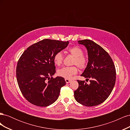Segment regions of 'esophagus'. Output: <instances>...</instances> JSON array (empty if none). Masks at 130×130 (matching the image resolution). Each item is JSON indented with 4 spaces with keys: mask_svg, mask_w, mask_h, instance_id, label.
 I'll list each match as a JSON object with an SVG mask.
<instances>
[{
    "mask_svg": "<svg viewBox=\"0 0 130 130\" xmlns=\"http://www.w3.org/2000/svg\"><path fill=\"white\" fill-rule=\"evenodd\" d=\"M65 81H66V83H67V84H68V83H69V82H71V80H69V79H67V78H66V79H65Z\"/></svg>",
    "mask_w": 130,
    "mask_h": 130,
    "instance_id": "34e87169",
    "label": "esophagus"
}]
</instances>
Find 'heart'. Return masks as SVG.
I'll return each mask as SVG.
<instances>
[{
  "label": "heart",
  "instance_id": "b5f03b06",
  "mask_svg": "<svg viewBox=\"0 0 130 130\" xmlns=\"http://www.w3.org/2000/svg\"><path fill=\"white\" fill-rule=\"evenodd\" d=\"M69 52L75 57L73 64H76L80 69L85 68L87 65V60L83 56L84 53L80 48L74 46L69 49ZM63 55L61 52L57 53L54 57V62L56 65L60 66L63 62ZM78 69L76 67H64L58 70L57 74L59 76L70 79L72 76L77 73Z\"/></svg>",
  "mask_w": 130,
  "mask_h": 130
}]
</instances>
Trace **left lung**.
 Segmentation results:
<instances>
[{
  "label": "left lung",
  "mask_w": 130,
  "mask_h": 130,
  "mask_svg": "<svg viewBox=\"0 0 130 130\" xmlns=\"http://www.w3.org/2000/svg\"><path fill=\"white\" fill-rule=\"evenodd\" d=\"M78 43L87 50L88 62L81 76L90 79V84L77 80L79 86L74 91L75 99L86 106H96L107 99L115 87V66L109 54L96 43L84 40Z\"/></svg>",
  "instance_id": "1"
}]
</instances>
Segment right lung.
Instances as JSON below:
<instances>
[{"instance_id": "add662e5", "label": "right lung", "mask_w": 130, "mask_h": 130, "mask_svg": "<svg viewBox=\"0 0 130 130\" xmlns=\"http://www.w3.org/2000/svg\"><path fill=\"white\" fill-rule=\"evenodd\" d=\"M68 44V41L44 39L30 46L19 58L17 80L23 96L30 103L45 107L58 99L66 82L61 76L50 79L56 73L54 57Z\"/></svg>"}]
</instances>
